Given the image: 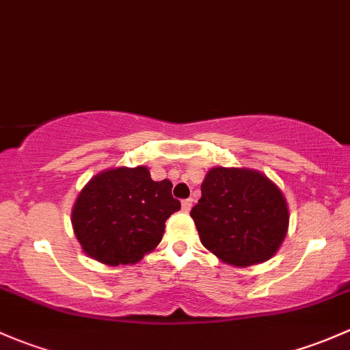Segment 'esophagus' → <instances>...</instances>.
Wrapping results in <instances>:
<instances>
[{
  "instance_id": "1",
  "label": "esophagus",
  "mask_w": 350,
  "mask_h": 350,
  "mask_svg": "<svg viewBox=\"0 0 350 350\" xmlns=\"http://www.w3.org/2000/svg\"><path fill=\"white\" fill-rule=\"evenodd\" d=\"M192 204H193L192 199L182 200V211H183V212H189L190 208H192Z\"/></svg>"
}]
</instances>
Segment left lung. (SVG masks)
<instances>
[{"label":"left lung","mask_w":350,"mask_h":350,"mask_svg":"<svg viewBox=\"0 0 350 350\" xmlns=\"http://www.w3.org/2000/svg\"><path fill=\"white\" fill-rule=\"evenodd\" d=\"M190 211L200 243L224 262L251 266L278 251L288 229V207L278 187L259 172L212 168Z\"/></svg>","instance_id":"obj_1"}]
</instances>
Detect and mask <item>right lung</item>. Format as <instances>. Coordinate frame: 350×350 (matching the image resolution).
<instances>
[{
  "label": "right lung",
  "instance_id": "1",
  "mask_svg": "<svg viewBox=\"0 0 350 350\" xmlns=\"http://www.w3.org/2000/svg\"><path fill=\"white\" fill-rule=\"evenodd\" d=\"M180 211L172 182L151 180L146 167L96 175L72 211L75 237L91 258L109 266L135 265L161 241L165 222Z\"/></svg>",
  "mask_w": 350,
  "mask_h": 350
}]
</instances>
